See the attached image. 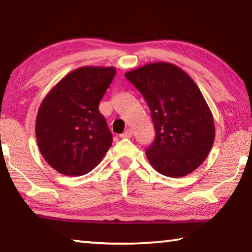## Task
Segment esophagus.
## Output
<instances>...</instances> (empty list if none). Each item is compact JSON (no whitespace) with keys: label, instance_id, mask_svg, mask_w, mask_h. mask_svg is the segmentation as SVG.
<instances>
[{"label":"esophagus","instance_id":"34e87169","mask_svg":"<svg viewBox=\"0 0 252 252\" xmlns=\"http://www.w3.org/2000/svg\"><path fill=\"white\" fill-rule=\"evenodd\" d=\"M120 136H121V138H126V139L127 138H131V136H132V130L131 129L126 130Z\"/></svg>","mask_w":252,"mask_h":252}]
</instances>
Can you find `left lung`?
<instances>
[{
	"mask_svg": "<svg viewBox=\"0 0 252 252\" xmlns=\"http://www.w3.org/2000/svg\"><path fill=\"white\" fill-rule=\"evenodd\" d=\"M126 78L146 99L156 138L146 155L163 176L181 178L207 159L215 141V122L194 81L169 62L149 63Z\"/></svg>",
	"mask_w": 252,
	"mask_h": 252,
	"instance_id": "obj_1",
	"label": "left lung"
}]
</instances>
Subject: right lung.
<instances>
[{"label": "right lung", "mask_w": 252, "mask_h": 252, "mask_svg": "<svg viewBox=\"0 0 252 252\" xmlns=\"http://www.w3.org/2000/svg\"><path fill=\"white\" fill-rule=\"evenodd\" d=\"M113 66H82L54 85L37 111L35 134L41 155L64 176L94 169L112 146L99 103L112 82Z\"/></svg>", "instance_id": "right-lung-1"}]
</instances>
